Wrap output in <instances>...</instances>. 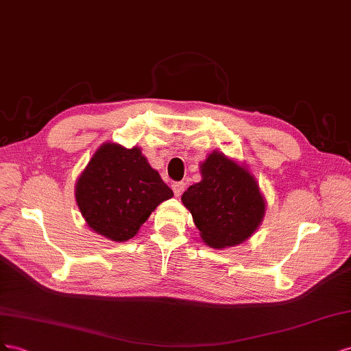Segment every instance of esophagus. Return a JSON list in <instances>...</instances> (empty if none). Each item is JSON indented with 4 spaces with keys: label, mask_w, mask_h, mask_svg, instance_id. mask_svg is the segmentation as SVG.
Segmentation results:
<instances>
[{
    "label": "esophagus",
    "mask_w": 351,
    "mask_h": 351,
    "mask_svg": "<svg viewBox=\"0 0 351 351\" xmlns=\"http://www.w3.org/2000/svg\"><path fill=\"white\" fill-rule=\"evenodd\" d=\"M185 188H186L185 182H175L172 185V189H173V193H175L176 197H181L184 194V191H185Z\"/></svg>",
    "instance_id": "esophagus-1"
}]
</instances>
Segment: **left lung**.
<instances>
[{
	"label": "left lung",
	"mask_w": 351,
	"mask_h": 351,
	"mask_svg": "<svg viewBox=\"0 0 351 351\" xmlns=\"http://www.w3.org/2000/svg\"><path fill=\"white\" fill-rule=\"evenodd\" d=\"M202 181L182 194L203 241L212 248L244 243L265 217L266 202L245 166L213 152L199 166Z\"/></svg>",
	"instance_id": "left-lung-1"
}]
</instances>
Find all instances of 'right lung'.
<instances>
[{"label": "right lung", "instance_id": "add662e5", "mask_svg": "<svg viewBox=\"0 0 351 351\" xmlns=\"http://www.w3.org/2000/svg\"><path fill=\"white\" fill-rule=\"evenodd\" d=\"M75 197L86 225L123 243L134 238L156 207L173 197L141 148L114 143L99 147L77 178Z\"/></svg>", "mask_w": 351, "mask_h": 351}]
</instances>
